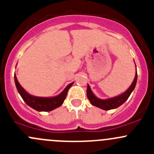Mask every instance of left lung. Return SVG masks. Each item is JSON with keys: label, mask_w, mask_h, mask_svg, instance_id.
Returning <instances> with one entry per match:
<instances>
[{"label": "left lung", "mask_w": 154, "mask_h": 154, "mask_svg": "<svg viewBox=\"0 0 154 154\" xmlns=\"http://www.w3.org/2000/svg\"><path fill=\"white\" fill-rule=\"evenodd\" d=\"M136 82H137V72H136L135 78L134 80H133L132 84L130 85V86L126 90L125 92L122 93L120 95L108 99H100L98 98L97 97H96L94 94V93L92 92V91L91 90L89 85L88 84L86 91L87 97H88V99L89 100L91 105L102 109L103 110H109L113 109H116L119 106H120L121 105L123 104L126 100L128 99L130 94H131L132 91L134 90L135 87H136Z\"/></svg>", "instance_id": "left-lung-1"}]
</instances>
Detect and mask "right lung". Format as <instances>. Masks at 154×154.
<instances>
[{"mask_svg": "<svg viewBox=\"0 0 154 154\" xmlns=\"http://www.w3.org/2000/svg\"><path fill=\"white\" fill-rule=\"evenodd\" d=\"M14 78H15V83L17 90L24 101L31 108L38 112H49L61 106L67 96L68 89L74 83L73 82L68 84L60 94L54 97H37V96L31 95L25 91V89L18 83L15 74L14 75Z\"/></svg>", "mask_w": 154, "mask_h": 154, "instance_id": "obj_1", "label": "right lung"}]
</instances>
